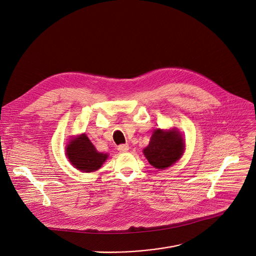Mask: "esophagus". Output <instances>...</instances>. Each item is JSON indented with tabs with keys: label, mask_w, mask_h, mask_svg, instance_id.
I'll return each mask as SVG.
<instances>
[{
	"label": "esophagus",
	"mask_w": 256,
	"mask_h": 256,
	"mask_svg": "<svg viewBox=\"0 0 256 256\" xmlns=\"http://www.w3.org/2000/svg\"><path fill=\"white\" fill-rule=\"evenodd\" d=\"M118 151H120V152L124 153V152H128V151L130 147H128V144H124V145H120V146L118 147Z\"/></svg>",
	"instance_id": "1"
}]
</instances>
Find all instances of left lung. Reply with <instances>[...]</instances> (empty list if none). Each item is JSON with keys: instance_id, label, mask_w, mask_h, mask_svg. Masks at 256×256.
I'll list each match as a JSON object with an SVG mask.
<instances>
[{"instance_id": "obj_1", "label": "left lung", "mask_w": 256, "mask_h": 256, "mask_svg": "<svg viewBox=\"0 0 256 256\" xmlns=\"http://www.w3.org/2000/svg\"><path fill=\"white\" fill-rule=\"evenodd\" d=\"M184 151V142L180 132L160 128L153 132L149 145L143 150L149 164L158 170L172 166L182 157Z\"/></svg>"}]
</instances>
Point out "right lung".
I'll return each mask as SVG.
<instances>
[{
    "instance_id": "obj_1",
    "label": "right lung",
    "mask_w": 256,
    "mask_h": 256,
    "mask_svg": "<svg viewBox=\"0 0 256 256\" xmlns=\"http://www.w3.org/2000/svg\"><path fill=\"white\" fill-rule=\"evenodd\" d=\"M66 155L72 164L82 172L98 170L108 158V154L96 150L86 134H80L69 141Z\"/></svg>"
}]
</instances>
